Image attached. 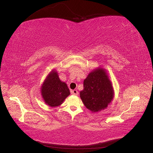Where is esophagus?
<instances>
[{"label": "esophagus", "instance_id": "obj_1", "mask_svg": "<svg viewBox=\"0 0 153 153\" xmlns=\"http://www.w3.org/2000/svg\"><path fill=\"white\" fill-rule=\"evenodd\" d=\"M71 94H72L73 95H76V96H77L78 94H79V92H78V91L76 90H71Z\"/></svg>", "mask_w": 153, "mask_h": 153}]
</instances>
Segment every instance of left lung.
<instances>
[{"label": "left lung", "mask_w": 153, "mask_h": 153, "mask_svg": "<svg viewBox=\"0 0 153 153\" xmlns=\"http://www.w3.org/2000/svg\"><path fill=\"white\" fill-rule=\"evenodd\" d=\"M114 90L107 71L97 67L84 80V89L80 97L85 107L92 113L104 110L113 101Z\"/></svg>", "instance_id": "1"}]
</instances>
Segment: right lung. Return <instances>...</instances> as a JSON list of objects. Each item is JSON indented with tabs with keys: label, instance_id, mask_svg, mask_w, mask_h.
<instances>
[{
	"label": "right lung",
	"instance_id": "add662e5",
	"mask_svg": "<svg viewBox=\"0 0 153 153\" xmlns=\"http://www.w3.org/2000/svg\"><path fill=\"white\" fill-rule=\"evenodd\" d=\"M42 97L51 107H58L70 95L67 84L59 79L56 69L50 71L44 81L40 89Z\"/></svg>",
	"mask_w": 153,
	"mask_h": 153
}]
</instances>
